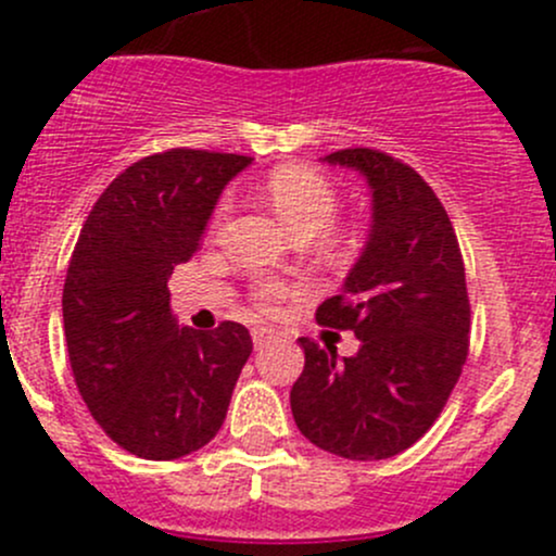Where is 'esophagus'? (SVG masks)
Returning a JSON list of instances; mask_svg holds the SVG:
<instances>
[{"instance_id": "obj_1", "label": "esophagus", "mask_w": 556, "mask_h": 556, "mask_svg": "<svg viewBox=\"0 0 556 556\" xmlns=\"http://www.w3.org/2000/svg\"><path fill=\"white\" fill-rule=\"evenodd\" d=\"M268 341H271V330H266V328H252V344H255V350H261V346H266Z\"/></svg>"}]
</instances>
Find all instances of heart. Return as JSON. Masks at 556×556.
Instances as JSON below:
<instances>
[{
    "instance_id": "obj_1",
    "label": "heart",
    "mask_w": 556,
    "mask_h": 556,
    "mask_svg": "<svg viewBox=\"0 0 556 556\" xmlns=\"http://www.w3.org/2000/svg\"><path fill=\"white\" fill-rule=\"evenodd\" d=\"M268 199L274 210L282 217L285 226L299 239H312L333 226L339 217V190L325 174L309 166H282L268 179ZM231 210V199H223L215 212V220H223ZM299 285L277 282V279H261L252 288V301L261 312H277L288 295H293Z\"/></svg>"
}]
</instances>
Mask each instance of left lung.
I'll return each mask as SVG.
<instances>
[{"label": "left lung", "instance_id": "left-lung-1", "mask_svg": "<svg viewBox=\"0 0 556 556\" xmlns=\"http://www.w3.org/2000/svg\"><path fill=\"white\" fill-rule=\"evenodd\" d=\"M361 172L374 199L371 233L317 323L355 330L352 357L304 346V374L290 390L301 433L346 459H384L422 439L468 357L470 304L450 215L412 166L368 148L325 155Z\"/></svg>", "mask_w": 556, "mask_h": 556}]
</instances>
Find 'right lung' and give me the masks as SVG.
<instances>
[{"instance_id":"1","label":"right lung","mask_w":556,"mask_h":556,"mask_svg":"<svg viewBox=\"0 0 556 556\" xmlns=\"http://www.w3.org/2000/svg\"><path fill=\"white\" fill-rule=\"evenodd\" d=\"M250 161L188 148L137 161L106 185L72 252L61 299L72 374L91 417L137 457L210 444L252 352L239 323L177 325L166 288Z\"/></svg>"}]
</instances>
